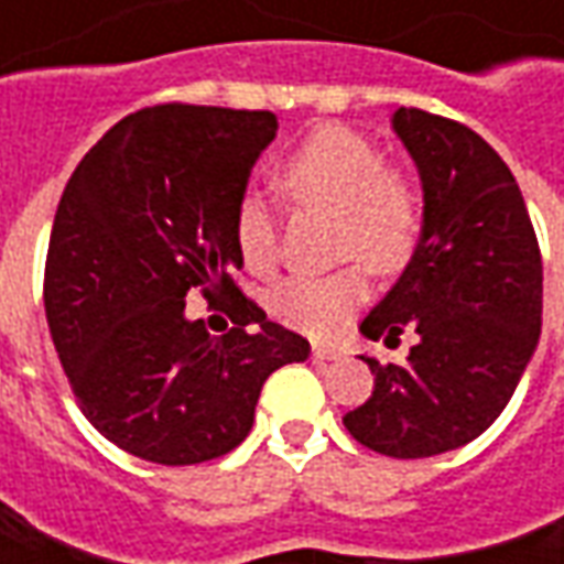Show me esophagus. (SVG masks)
<instances>
[{
    "mask_svg": "<svg viewBox=\"0 0 564 564\" xmlns=\"http://www.w3.org/2000/svg\"><path fill=\"white\" fill-rule=\"evenodd\" d=\"M310 356H313L316 362H334V359H337L340 352H337V349H334V347H325V344H316Z\"/></svg>",
    "mask_w": 564,
    "mask_h": 564,
    "instance_id": "1",
    "label": "esophagus"
}]
</instances>
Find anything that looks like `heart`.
Returning a JSON list of instances; mask_svg holds the SVG:
<instances>
[{"mask_svg":"<svg viewBox=\"0 0 564 564\" xmlns=\"http://www.w3.org/2000/svg\"><path fill=\"white\" fill-rule=\"evenodd\" d=\"M275 181L297 205L332 212L334 251L352 254L378 273L402 270L421 239L423 208L402 169L387 165L371 138L347 126H322L285 153ZM236 242L254 273L279 263V215L258 193L236 208ZM368 297L359 267L285 279L273 294L282 322L306 334H332Z\"/></svg>","mask_w":564,"mask_h":564,"instance_id":"obj_1","label":"heart"}]
</instances>
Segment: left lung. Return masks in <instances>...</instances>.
I'll return each instance as SVG.
<instances>
[{"label": "left lung", "instance_id": "left-lung-1", "mask_svg": "<svg viewBox=\"0 0 564 564\" xmlns=\"http://www.w3.org/2000/svg\"><path fill=\"white\" fill-rule=\"evenodd\" d=\"M393 131L421 174V242L359 328L387 347L411 328L417 344L405 362L359 356L375 393L344 426L408 460L454 452L500 417L541 337L543 263L512 171L473 128L399 107Z\"/></svg>", "mask_w": 564, "mask_h": 564}]
</instances>
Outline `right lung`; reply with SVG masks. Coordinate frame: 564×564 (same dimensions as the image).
Segmentation results:
<instances>
[{
	"label": "right lung",
	"mask_w": 564,
	"mask_h": 564,
	"mask_svg": "<svg viewBox=\"0 0 564 564\" xmlns=\"http://www.w3.org/2000/svg\"><path fill=\"white\" fill-rule=\"evenodd\" d=\"M275 128L270 110L147 107L85 153L61 196L45 260L54 349L82 414L141 460L232 452L263 380L310 356L232 282L236 208ZM189 288L231 316L230 333L185 319Z\"/></svg>",
	"instance_id": "1"
}]
</instances>
